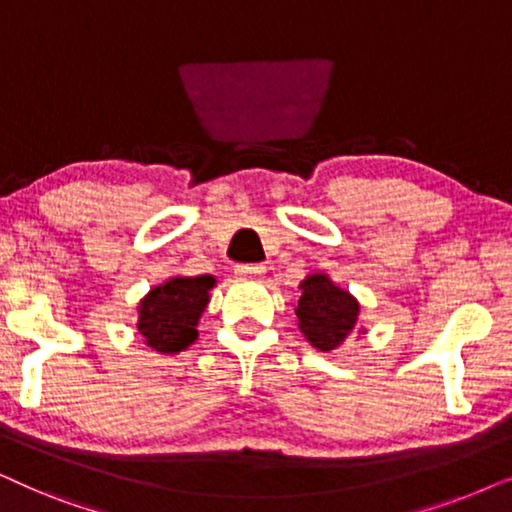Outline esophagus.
<instances>
[{
  "label": "esophagus",
  "instance_id": "1",
  "mask_svg": "<svg viewBox=\"0 0 512 512\" xmlns=\"http://www.w3.org/2000/svg\"><path fill=\"white\" fill-rule=\"evenodd\" d=\"M235 272L240 277H247V279H258L265 275V268L263 265H237Z\"/></svg>",
  "mask_w": 512,
  "mask_h": 512
}]
</instances>
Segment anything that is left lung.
<instances>
[{
    "label": "left lung",
    "instance_id": "1",
    "mask_svg": "<svg viewBox=\"0 0 512 512\" xmlns=\"http://www.w3.org/2000/svg\"><path fill=\"white\" fill-rule=\"evenodd\" d=\"M298 289V328L314 349L326 354L335 352L352 335L359 338L366 333L359 321V300L335 284L326 272H310Z\"/></svg>",
    "mask_w": 512,
    "mask_h": 512
}]
</instances>
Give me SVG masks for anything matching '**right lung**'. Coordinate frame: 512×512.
Wrapping results in <instances>:
<instances>
[{"label":"right lung","mask_w":512,"mask_h":512,"mask_svg":"<svg viewBox=\"0 0 512 512\" xmlns=\"http://www.w3.org/2000/svg\"><path fill=\"white\" fill-rule=\"evenodd\" d=\"M212 275H172L153 286L137 305V331L158 354H179L198 340V324L209 305Z\"/></svg>","instance_id":"right-lung-1"}]
</instances>
